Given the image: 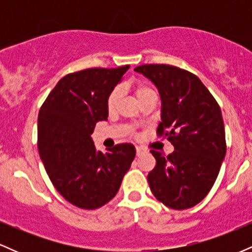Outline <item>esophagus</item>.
I'll use <instances>...</instances> for the list:
<instances>
[{
	"label": "esophagus",
	"instance_id": "1",
	"mask_svg": "<svg viewBox=\"0 0 252 252\" xmlns=\"http://www.w3.org/2000/svg\"><path fill=\"white\" fill-rule=\"evenodd\" d=\"M143 152H144V149L142 148V147H136V154L141 155Z\"/></svg>",
	"mask_w": 252,
	"mask_h": 252
}]
</instances>
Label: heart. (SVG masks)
I'll list each match as a JSON object with an SVG mask.
<instances>
[{
  "instance_id": "heart-1",
  "label": "heart",
  "mask_w": 252,
  "mask_h": 252,
  "mask_svg": "<svg viewBox=\"0 0 252 252\" xmlns=\"http://www.w3.org/2000/svg\"><path fill=\"white\" fill-rule=\"evenodd\" d=\"M134 94L136 99L138 100L140 104L144 102V100L150 99V98L158 97L155 90L152 86H149L148 84L144 83H140L135 86ZM121 94H122V91H121L120 88H115L114 90H111V92L108 94V98H106V108H108L109 111H114L117 108L121 99Z\"/></svg>"
}]
</instances>
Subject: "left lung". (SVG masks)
Listing matches in <instances>:
<instances>
[{
	"mask_svg": "<svg viewBox=\"0 0 252 252\" xmlns=\"http://www.w3.org/2000/svg\"><path fill=\"white\" fill-rule=\"evenodd\" d=\"M155 84L162 109L158 135L174 146L168 156L150 150L156 166L148 174L150 190L174 210L199 204L212 189L226 154L220 108L195 74L172 65L135 68Z\"/></svg>",
	"mask_w": 252,
	"mask_h": 252,
	"instance_id": "8db88e82",
	"label": "left lung"
}]
</instances>
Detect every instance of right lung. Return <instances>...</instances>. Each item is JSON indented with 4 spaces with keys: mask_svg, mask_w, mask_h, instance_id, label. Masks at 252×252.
<instances>
[{
    "mask_svg": "<svg viewBox=\"0 0 252 252\" xmlns=\"http://www.w3.org/2000/svg\"><path fill=\"white\" fill-rule=\"evenodd\" d=\"M128 68L96 67L67 74L40 108V158L58 192L80 209L96 210L111 200L135 158L131 143L102 153L91 137L96 123L108 118L106 98Z\"/></svg>",
    "mask_w": 252,
    "mask_h": 252,
    "instance_id": "add662e5",
    "label": "right lung"
}]
</instances>
